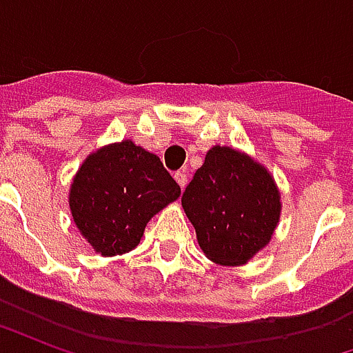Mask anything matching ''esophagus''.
<instances>
[{
    "label": "esophagus",
    "instance_id": "obj_1",
    "mask_svg": "<svg viewBox=\"0 0 353 353\" xmlns=\"http://www.w3.org/2000/svg\"><path fill=\"white\" fill-rule=\"evenodd\" d=\"M174 177H176V181L179 183V187L183 189L185 185H187V172H185V170H179V172L174 174Z\"/></svg>",
    "mask_w": 353,
    "mask_h": 353
}]
</instances>
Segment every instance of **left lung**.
Here are the masks:
<instances>
[{
    "label": "left lung",
    "instance_id": "obj_1",
    "mask_svg": "<svg viewBox=\"0 0 353 353\" xmlns=\"http://www.w3.org/2000/svg\"><path fill=\"white\" fill-rule=\"evenodd\" d=\"M181 204L202 252L219 265H244L263 250L280 219V192L261 164L214 147L187 185Z\"/></svg>",
    "mask_w": 353,
    "mask_h": 353
}]
</instances>
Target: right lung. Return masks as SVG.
<instances>
[{
  "label": "right lung",
  "instance_id": "right-lung-1",
  "mask_svg": "<svg viewBox=\"0 0 353 353\" xmlns=\"http://www.w3.org/2000/svg\"><path fill=\"white\" fill-rule=\"evenodd\" d=\"M179 194L161 159L126 139L83 162L73 179L70 208L88 244L111 257L134 250L147 221Z\"/></svg>",
  "mask_w": 353,
  "mask_h": 353
}]
</instances>
